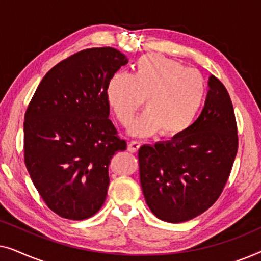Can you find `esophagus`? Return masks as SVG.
Returning a JSON list of instances; mask_svg holds the SVG:
<instances>
[{"instance_id": "34e87169", "label": "esophagus", "mask_w": 261, "mask_h": 261, "mask_svg": "<svg viewBox=\"0 0 261 261\" xmlns=\"http://www.w3.org/2000/svg\"><path fill=\"white\" fill-rule=\"evenodd\" d=\"M139 148H140V142L139 141H130L129 144H128V151L132 153L138 152Z\"/></svg>"}]
</instances>
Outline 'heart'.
Instances as JSON below:
<instances>
[{
    "label": "heart",
    "mask_w": 261,
    "mask_h": 261,
    "mask_svg": "<svg viewBox=\"0 0 261 261\" xmlns=\"http://www.w3.org/2000/svg\"><path fill=\"white\" fill-rule=\"evenodd\" d=\"M206 96V82L197 70L159 55L142 56L132 74L117 72L106 98L116 120L127 126L145 101L147 112L129 126L134 137L183 134L195 122Z\"/></svg>",
    "instance_id": "heart-1"
}]
</instances>
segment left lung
Segmentation results:
<instances>
[{
	"label": "left lung",
	"instance_id": "8db88e82",
	"mask_svg": "<svg viewBox=\"0 0 261 261\" xmlns=\"http://www.w3.org/2000/svg\"><path fill=\"white\" fill-rule=\"evenodd\" d=\"M201 115L183 134L139 149L140 183L158 219L180 223L220 197L238 152V129L227 89L215 76Z\"/></svg>",
	"mask_w": 261,
	"mask_h": 261
}]
</instances>
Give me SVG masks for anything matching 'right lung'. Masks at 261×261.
Here are the masks:
<instances>
[{"mask_svg":"<svg viewBox=\"0 0 261 261\" xmlns=\"http://www.w3.org/2000/svg\"><path fill=\"white\" fill-rule=\"evenodd\" d=\"M112 47L89 48L52 67L24 114V164L39 195L64 219L85 220L106 201L108 167L127 144L109 117L107 85L126 65Z\"/></svg>","mask_w":261,"mask_h":261,"instance_id":"obj_1","label":"right lung"}]
</instances>
